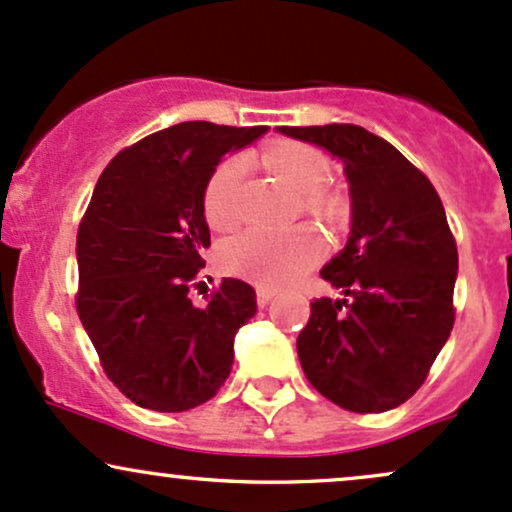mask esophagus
<instances>
[{
	"mask_svg": "<svg viewBox=\"0 0 512 512\" xmlns=\"http://www.w3.org/2000/svg\"><path fill=\"white\" fill-rule=\"evenodd\" d=\"M273 295H275L273 290H266V287H258V292H256V302H258V307H266V304L273 300Z\"/></svg>",
	"mask_w": 512,
	"mask_h": 512,
	"instance_id": "obj_1",
	"label": "esophagus"
}]
</instances>
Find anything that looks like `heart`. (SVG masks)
<instances>
[{
    "label": "heart",
    "instance_id": "1",
    "mask_svg": "<svg viewBox=\"0 0 512 512\" xmlns=\"http://www.w3.org/2000/svg\"><path fill=\"white\" fill-rule=\"evenodd\" d=\"M263 164L302 195V210L326 225L338 227L348 220L346 195L326 188L331 164L324 152L304 142L285 140L266 149ZM246 174V159L229 154L215 166L203 188V212L212 229H234L241 222V183ZM324 256V239L312 227H297L290 232H263L249 229L227 239L220 249V263L229 275L249 280L266 290H278L295 283L312 271Z\"/></svg>",
    "mask_w": 512,
    "mask_h": 512
}]
</instances>
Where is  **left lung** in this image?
Instances as JSON below:
<instances>
[{
	"label": "left lung",
	"mask_w": 512,
	"mask_h": 512,
	"mask_svg": "<svg viewBox=\"0 0 512 512\" xmlns=\"http://www.w3.org/2000/svg\"><path fill=\"white\" fill-rule=\"evenodd\" d=\"M346 164L353 227L321 278L297 355L321 396L355 413L396 409L426 382L455 326L457 241L421 169L360 125L280 128Z\"/></svg>",
	"instance_id": "left-lung-1"
}]
</instances>
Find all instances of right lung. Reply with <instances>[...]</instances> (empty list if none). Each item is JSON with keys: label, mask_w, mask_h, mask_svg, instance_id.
Here are the masks:
<instances>
[{"label": "right lung", "mask_w": 512, "mask_h": 512, "mask_svg": "<svg viewBox=\"0 0 512 512\" xmlns=\"http://www.w3.org/2000/svg\"><path fill=\"white\" fill-rule=\"evenodd\" d=\"M263 132L188 120L120 149L96 181L77 232L74 302L106 377L142 409L188 411L227 382L256 290L225 278L203 307L188 292L210 246L205 183L229 149Z\"/></svg>", "instance_id": "1"}]
</instances>
